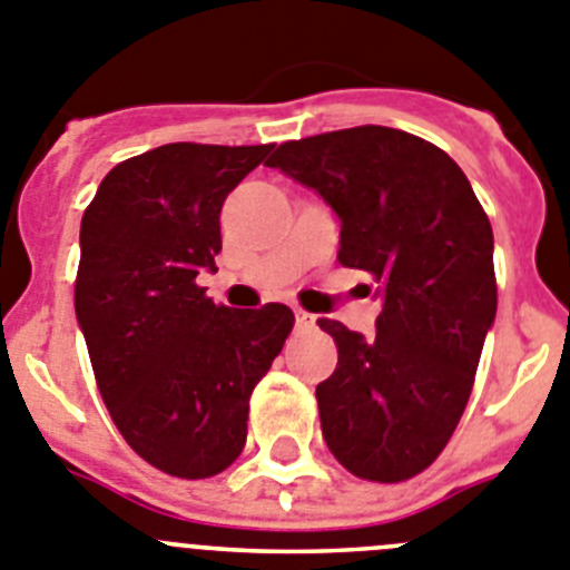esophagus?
I'll use <instances>...</instances> for the list:
<instances>
[{
  "mask_svg": "<svg viewBox=\"0 0 570 570\" xmlns=\"http://www.w3.org/2000/svg\"><path fill=\"white\" fill-rule=\"evenodd\" d=\"M312 323H315V315H309V312H304L301 306H295V326H297V330H309Z\"/></svg>",
  "mask_w": 570,
  "mask_h": 570,
  "instance_id": "esophagus-1",
  "label": "esophagus"
}]
</instances>
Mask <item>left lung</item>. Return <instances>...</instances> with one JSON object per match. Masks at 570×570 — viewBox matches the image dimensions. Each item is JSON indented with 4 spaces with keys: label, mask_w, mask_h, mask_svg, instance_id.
<instances>
[{
    "label": "left lung",
    "mask_w": 570,
    "mask_h": 570,
    "mask_svg": "<svg viewBox=\"0 0 570 570\" xmlns=\"http://www.w3.org/2000/svg\"><path fill=\"white\" fill-rule=\"evenodd\" d=\"M266 164L335 209L337 261L372 273L383 301L372 337L317 321L337 343L315 389L323 440L355 476L409 480L458 429L494 323L489 215L440 147L392 127L286 141Z\"/></svg>",
    "instance_id": "8db88e82"
}]
</instances>
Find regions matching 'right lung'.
<instances>
[{"label":"right lung","mask_w":570,"mask_h":570,"mask_svg":"<svg viewBox=\"0 0 570 570\" xmlns=\"http://www.w3.org/2000/svg\"><path fill=\"white\" fill-rule=\"evenodd\" d=\"M273 145H164L116 164L81 218L76 321L101 400L138 458L184 480L247 443L249 394L292 332L289 306L229 309L196 284L222 253L224 198Z\"/></svg>","instance_id":"obj_1"}]
</instances>
